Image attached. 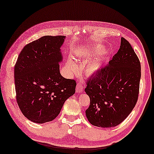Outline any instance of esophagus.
<instances>
[{"label":"esophagus","mask_w":154,"mask_h":154,"mask_svg":"<svg viewBox=\"0 0 154 154\" xmlns=\"http://www.w3.org/2000/svg\"><path fill=\"white\" fill-rule=\"evenodd\" d=\"M83 89H84L83 85L80 83V82H78L76 85V87H75V91L79 92V93H80V92H82V90H83Z\"/></svg>","instance_id":"esophagus-1"}]
</instances>
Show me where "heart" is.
<instances>
[{
    "label": "heart",
    "instance_id": "b5f03b06",
    "mask_svg": "<svg viewBox=\"0 0 154 154\" xmlns=\"http://www.w3.org/2000/svg\"><path fill=\"white\" fill-rule=\"evenodd\" d=\"M67 67H68V69H69L70 71H72V72H75V71L77 70L76 65H75L74 61H73L72 60H71V59L67 60ZM94 69H95V67H94V65H92L90 67H89V71H90V72H93Z\"/></svg>",
    "mask_w": 154,
    "mask_h": 154
}]
</instances>
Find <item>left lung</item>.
Returning <instances> with one entry per match:
<instances>
[{"label": "left lung", "mask_w": 154, "mask_h": 154, "mask_svg": "<svg viewBox=\"0 0 154 154\" xmlns=\"http://www.w3.org/2000/svg\"><path fill=\"white\" fill-rule=\"evenodd\" d=\"M140 77V60L129 42L122 37L112 60L87 81L85 91L90 105L85 113L89 122L103 128L121 123L138 100Z\"/></svg>", "instance_id": "obj_1"}]
</instances>
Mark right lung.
Returning <instances> with one entry per match:
<instances>
[{
    "instance_id": "obj_1",
    "label": "right lung",
    "mask_w": 154,
    "mask_h": 154,
    "mask_svg": "<svg viewBox=\"0 0 154 154\" xmlns=\"http://www.w3.org/2000/svg\"><path fill=\"white\" fill-rule=\"evenodd\" d=\"M64 36H45L23 47L14 67L16 98L21 112L36 123L58 116L74 95L76 82L60 73Z\"/></svg>"
}]
</instances>
